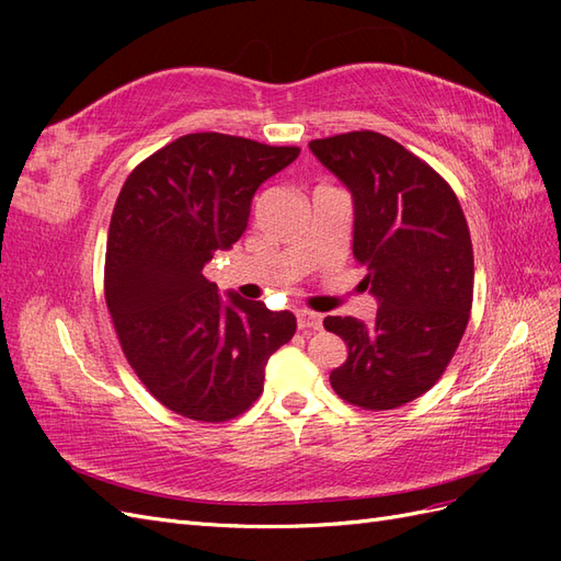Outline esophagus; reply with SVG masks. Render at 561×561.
Returning a JSON list of instances; mask_svg holds the SVG:
<instances>
[{"label":"esophagus","mask_w":561,"mask_h":561,"mask_svg":"<svg viewBox=\"0 0 561 561\" xmlns=\"http://www.w3.org/2000/svg\"><path fill=\"white\" fill-rule=\"evenodd\" d=\"M297 325L299 330H320L322 328V316L309 309H299L297 311Z\"/></svg>","instance_id":"esophagus-1"}]
</instances>
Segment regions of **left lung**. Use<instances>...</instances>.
<instances>
[{
  "label": "left lung",
  "mask_w": 561,
  "mask_h": 561,
  "mask_svg": "<svg viewBox=\"0 0 561 561\" xmlns=\"http://www.w3.org/2000/svg\"><path fill=\"white\" fill-rule=\"evenodd\" d=\"M313 157L353 198V257L379 309L371 322L328 316L346 342L334 393L363 410H396L443 377L472 307V243L451 186L375 130L311 140Z\"/></svg>",
  "instance_id": "8db88e82"
}]
</instances>
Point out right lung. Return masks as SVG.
I'll return each mask as SVG.
<instances>
[{
	"label": "right lung",
	"mask_w": 561,
	"mask_h": 561,
	"mask_svg": "<svg viewBox=\"0 0 561 561\" xmlns=\"http://www.w3.org/2000/svg\"><path fill=\"white\" fill-rule=\"evenodd\" d=\"M299 157L222 133H192L128 175L116 198L105 299L118 342L168 410L219 423L260 398L264 367L297 318L264 301L219 295L203 276L215 250L241 239L260 184Z\"/></svg>",
	"instance_id": "obj_1"
}]
</instances>
